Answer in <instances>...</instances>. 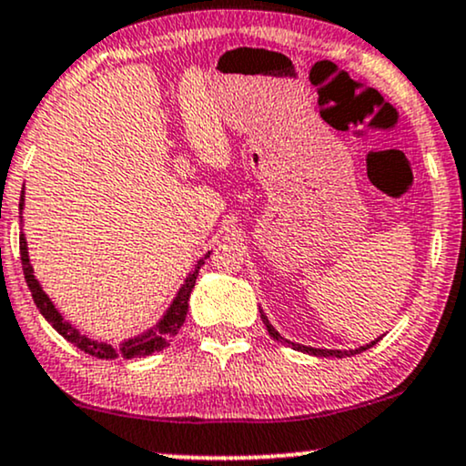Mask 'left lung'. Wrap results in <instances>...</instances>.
Here are the masks:
<instances>
[{"instance_id":"obj_1","label":"left lung","mask_w":466,"mask_h":466,"mask_svg":"<svg viewBox=\"0 0 466 466\" xmlns=\"http://www.w3.org/2000/svg\"><path fill=\"white\" fill-rule=\"evenodd\" d=\"M260 317H262V321H265V325H267V332L273 336V339L278 340V343H284V345H289V347H293V350H297V351H304V354H310V356H319V358H329V356H336V358H345V356H354V354H360V351H364V350H369V347H373L375 343H378L380 339H375V340H371V343L369 345H364V347H358V350H350V351H340V350H317V347H306V345H299V343H290L289 339H284L282 334L278 332L276 328H273L271 323H268V319L265 317V312L260 310Z\"/></svg>"}]
</instances>
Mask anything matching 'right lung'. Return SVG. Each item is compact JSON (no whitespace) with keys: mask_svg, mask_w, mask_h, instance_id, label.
Wrapping results in <instances>:
<instances>
[{"mask_svg":"<svg viewBox=\"0 0 466 466\" xmlns=\"http://www.w3.org/2000/svg\"><path fill=\"white\" fill-rule=\"evenodd\" d=\"M19 210H24V190H21ZM19 251H21V265H24V276H25L27 289H30L32 299H35V304L38 310H41V315L47 319L49 323H52V328L56 329V332H58L60 336H65V339L69 340V343L76 345L77 350H82L84 354L102 358V360H112V358H141V356H151L154 351L165 350L173 336L177 334V329L184 325V319H187V312H188L190 290H193V287H195V279H198L199 267L204 265V258H201L198 265H195L193 271L188 273V278L184 279L182 289L177 290L176 299L171 301L169 310L165 312V317H162L160 321L154 325V328H149L147 332L134 336V339H127L126 343H121V347H112L108 343H97V340L80 334L69 321H65L63 315H60L58 310H56L52 299L45 295L41 284H38V279L35 278V268H32V265H30V256H27V243H25L24 234L19 237ZM208 256H210V251H208Z\"/></svg>","mask_w":466,"mask_h":466,"instance_id":"add662e5","label":"right lung"}]
</instances>
